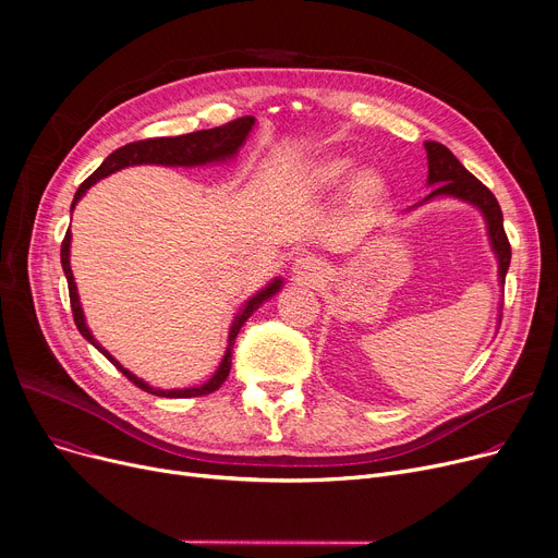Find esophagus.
Instances as JSON below:
<instances>
[{
	"label": "esophagus",
	"mask_w": 558,
	"mask_h": 558,
	"mask_svg": "<svg viewBox=\"0 0 558 558\" xmlns=\"http://www.w3.org/2000/svg\"><path fill=\"white\" fill-rule=\"evenodd\" d=\"M291 271H294V278L299 282H316L320 276H324V262L316 259L314 255H305V257H299L294 262V267H291Z\"/></svg>",
	"instance_id": "esophagus-1"
}]
</instances>
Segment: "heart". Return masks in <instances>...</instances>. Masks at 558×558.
Wrapping results in <instances>:
<instances>
[{"instance_id":"b5f03b06","label":"heart","mask_w":558,"mask_h":558,"mask_svg":"<svg viewBox=\"0 0 558 558\" xmlns=\"http://www.w3.org/2000/svg\"><path fill=\"white\" fill-rule=\"evenodd\" d=\"M357 162L348 156H320L296 171V185L312 194H328L345 182V210L353 219L366 221L383 213L389 201V183L377 169L357 171Z\"/></svg>"}]
</instances>
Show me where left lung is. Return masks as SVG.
Here are the masks:
<instances>
[{
    "mask_svg": "<svg viewBox=\"0 0 558 558\" xmlns=\"http://www.w3.org/2000/svg\"><path fill=\"white\" fill-rule=\"evenodd\" d=\"M425 151H427V185L432 187V192L421 203H416L414 208L438 196H450V198H459L463 203L475 205L486 221L488 242L497 257V282H500V287H505V278L511 264V246L505 232L500 203H497V198L486 185H482L475 175L454 158V154L448 149V146H444L441 142H425Z\"/></svg>",
    "mask_w": 558,
    "mask_h": 558,
    "instance_id": "1",
    "label": "left lung"
}]
</instances>
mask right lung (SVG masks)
I'll return each mask as SVG.
<instances>
[{
  "label": "right lung",
  "instance_id": "1",
  "mask_svg": "<svg viewBox=\"0 0 558 558\" xmlns=\"http://www.w3.org/2000/svg\"><path fill=\"white\" fill-rule=\"evenodd\" d=\"M255 126V117H242V120H234L228 122L223 126L217 129H208V131H196V133H187V135H179V137H154V140H140V142H131L126 146H120V149L112 151L93 175H87V179L81 183V187L74 194L72 201V210L76 208V203L85 196V192L90 190L97 181L106 179V175L126 169V167H135V165H162V167H203V165H213V162H228L234 156L240 154V149L244 146L246 137L251 135ZM70 246H72V232H65V240L61 246V264H63V271L68 278V287H70V303H72V314H74V324L78 328V332L83 335L85 341H90L99 353L117 368L122 371L133 385H137L142 391L146 393H154L160 398H196V396H208L213 391H217L230 373L232 366V345L234 339H238L242 326L251 318V314L262 305L267 303L269 299H274L278 291L282 289V278H274L267 287H262L257 294H253L242 307L240 312L234 314L232 324H230V332H228V345H226V353L223 360L219 364V368L215 371V375L208 379V383H203L198 387H187V389H158L151 387L149 383H144L142 377H137L135 373H131L129 368H124L120 362H117L108 350L95 339V335L90 332L85 324V314L81 307V299H78V291H76V282H74V274L70 267Z\"/></svg>",
  "mask_w": 558,
  "mask_h": 558
}]
</instances>
